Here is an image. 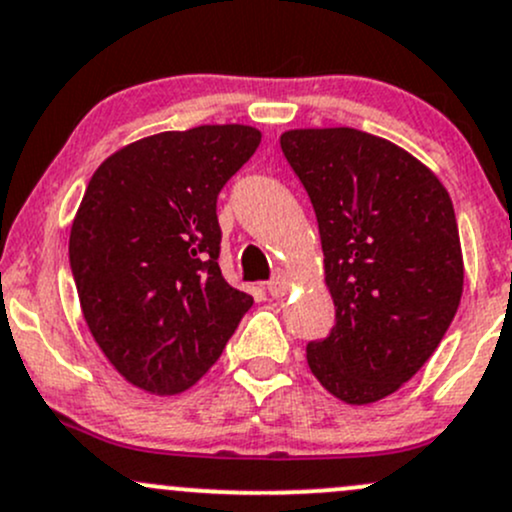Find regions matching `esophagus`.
Returning a JSON list of instances; mask_svg holds the SVG:
<instances>
[{
  "label": "esophagus",
  "instance_id": "obj_1",
  "mask_svg": "<svg viewBox=\"0 0 512 512\" xmlns=\"http://www.w3.org/2000/svg\"><path fill=\"white\" fill-rule=\"evenodd\" d=\"M289 287H292V277H289V274L282 272V270L274 274L272 282L267 284V289H270L272 297H284V294L289 292Z\"/></svg>",
  "mask_w": 512,
  "mask_h": 512
}]
</instances>
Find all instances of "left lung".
<instances>
[{"instance_id":"8db88e82","label":"left lung","mask_w":512,"mask_h":512,"mask_svg":"<svg viewBox=\"0 0 512 512\" xmlns=\"http://www.w3.org/2000/svg\"><path fill=\"white\" fill-rule=\"evenodd\" d=\"M282 152L314 206L328 338L306 346L314 378L346 405L400 390L432 358L464 294L451 198L429 166L351 127L287 129Z\"/></svg>"}]
</instances>
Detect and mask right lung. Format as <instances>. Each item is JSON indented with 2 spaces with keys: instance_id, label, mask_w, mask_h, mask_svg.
<instances>
[{
  "instance_id": "1",
  "label": "right lung",
  "mask_w": 512,
  "mask_h": 512,
  "mask_svg": "<svg viewBox=\"0 0 512 512\" xmlns=\"http://www.w3.org/2000/svg\"><path fill=\"white\" fill-rule=\"evenodd\" d=\"M260 139L250 125L159 132L95 169L68 255L85 324L129 385L161 397L196 385L252 306L218 267L215 201Z\"/></svg>"
}]
</instances>
